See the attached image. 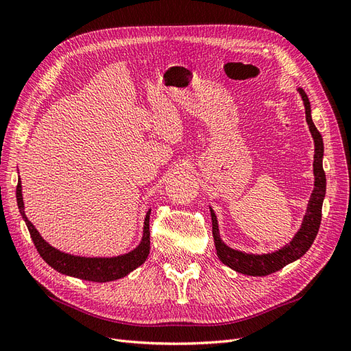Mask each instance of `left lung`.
Here are the masks:
<instances>
[{
	"label": "left lung",
	"instance_id": "8db88e82",
	"mask_svg": "<svg viewBox=\"0 0 351 351\" xmlns=\"http://www.w3.org/2000/svg\"><path fill=\"white\" fill-rule=\"evenodd\" d=\"M297 92L300 93V97L303 99L306 121H307V125H309V130L315 143V155H313L315 183H313V192L311 195L309 204H307V209L304 212V217L302 221V227L295 232V236L291 239V241L278 250L271 252V253H262V254L244 253L241 250L231 249L221 240L217 215L214 209L209 208L210 218H212V236H214L215 249H217L219 261L224 265H227V267H230L231 269H234L244 275H252V277H265V275L277 272L281 268H284L285 265L300 259L303 254L311 249L313 240L317 234V230H319V226H321L322 202H324L325 190H326V177L322 167L324 142H322L321 133L317 132V129L312 121V114H311L312 110H311L309 98H307V95L302 88L297 89Z\"/></svg>",
	"mask_w": 351,
	"mask_h": 351
}]
</instances>
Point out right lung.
Here are the masks:
<instances>
[{
    "instance_id": "right-lung-1",
    "label": "right lung",
    "mask_w": 351,
    "mask_h": 351,
    "mask_svg": "<svg viewBox=\"0 0 351 351\" xmlns=\"http://www.w3.org/2000/svg\"><path fill=\"white\" fill-rule=\"evenodd\" d=\"M17 197V206L20 210V215L25 219L27 230L30 232V237L35 243V247L40 258L44 259L51 268L56 271L70 275L74 278L93 281V282H107L120 280L125 275H129L132 271H134L137 267L147 259V254L151 250V232H149V215L151 209L146 212L145 224H143V236L139 243V246L133 249L129 253L120 254V256L112 258H84V256H74V254L64 253L56 247H52L49 243H47L39 231L35 228V226L27 219L25 214V204L22 196V182L17 183L16 190Z\"/></svg>"
}]
</instances>
